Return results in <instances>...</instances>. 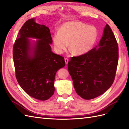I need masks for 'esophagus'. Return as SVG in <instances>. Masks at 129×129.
Listing matches in <instances>:
<instances>
[{
    "mask_svg": "<svg viewBox=\"0 0 129 129\" xmlns=\"http://www.w3.org/2000/svg\"><path fill=\"white\" fill-rule=\"evenodd\" d=\"M68 61H69V59H68V58H65V64H68Z\"/></svg>",
    "mask_w": 129,
    "mask_h": 129,
    "instance_id": "34e87169",
    "label": "esophagus"
}]
</instances>
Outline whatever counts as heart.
<instances>
[{"instance_id":"b5f03b06","label":"heart","mask_w":129,"mask_h":129,"mask_svg":"<svg viewBox=\"0 0 129 129\" xmlns=\"http://www.w3.org/2000/svg\"><path fill=\"white\" fill-rule=\"evenodd\" d=\"M98 36L95 26L80 21H69L63 24L59 32L55 33L53 41L55 49L59 54L62 53L69 46L74 54L81 55L92 48Z\"/></svg>"}]
</instances>
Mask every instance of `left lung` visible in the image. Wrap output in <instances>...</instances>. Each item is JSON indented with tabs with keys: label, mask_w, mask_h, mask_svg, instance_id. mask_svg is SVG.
Returning a JSON list of instances; mask_svg holds the SVG:
<instances>
[{
	"label": "left lung",
	"mask_w": 129,
	"mask_h": 129,
	"mask_svg": "<svg viewBox=\"0 0 129 129\" xmlns=\"http://www.w3.org/2000/svg\"><path fill=\"white\" fill-rule=\"evenodd\" d=\"M118 51L116 38L106 24L98 45L85 54L71 57L68 70L78 95L90 100L110 88L115 77Z\"/></svg>",
	"instance_id": "1"
}]
</instances>
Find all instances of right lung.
I'll return each instance as SVG.
<instances>
[{"label": "right lung", "instance_id": "obj_1", "mask_svg": "<svg viewBox=\"0 0 129 129\" xmlns=\"http://www.w3.org/2000/svg\"><path fill=\"white\" fill-rule=\"evenodd\" d=\"M29 38L38 40L32 44ZM52 43L49 28L33 18L24 24L13 46L16 80L26 94L39 100L54 94L55 74L65 65L64 57L52 52Z\"/></svg>", "mask_w": 129, "mask_h": 129}]
</instances>
